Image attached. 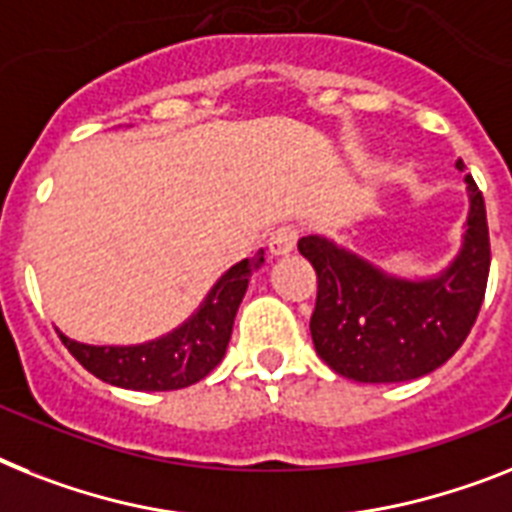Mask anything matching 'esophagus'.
<instances>
[{"label": "esophagus", "instance_id": "1", "mask_svg": "<svg viewBox=\"0 0 512 512\" xmlns=\"http://www.w3.org/2000/svg\"><path fill=\"white\" fill-rule=\"evenodd\" d=\"M298 235H301V232L293 225L277 227V230L269 235V251H272L274 256H287V253L295 248V243H298Z\"/></svg>", "mask_w": 512, "mask_h": 512}]
</instances>
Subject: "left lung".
<instances>
[{
    "instance_id": "8db88e82",
    "label": "left lung",
    "mask_w": 512,
    "mask_h": 512,
    "mask_svg": "<svg viewBox=\"0 0 512 512\" xmlns=\"http://www.w3.org/2000/svg\"><path fill=\"white\" fill-rule=\"evenodd\" d=\"M466 185L471 209L463 246L453 264L429 280L382 272L319 235L298 240L319 280L311 316L314 348L340 377L408 382L439 369L463 345L479 316L492 259L484 196L471 175Z\"/></svg>"
}]
</instances>
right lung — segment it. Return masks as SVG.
<instances>
[{
    "label": "right lung",
    "mask_w": 512,
    "mask_h": 512,
    "mask_svg": "<svg viewBox=\"0 0 512 512\" xmlns=\"http://www.w3.org/2000/svg\"><path fill=\"white\" fill-rule=\"evenodd\" d=\"M264 264V251L253 259H243L230 266L219 282L211 287L206 301L183 327L172 329L170 335L143 345H83L70 337H62L65 348L75 361L91 371L101 382L125 390L167 392L183 390L204 379L222 358L232 335V322L238 306L248 290L251 274Z\"/></svg>",
    "instance_id": "add662e5"
}]
</instances>
